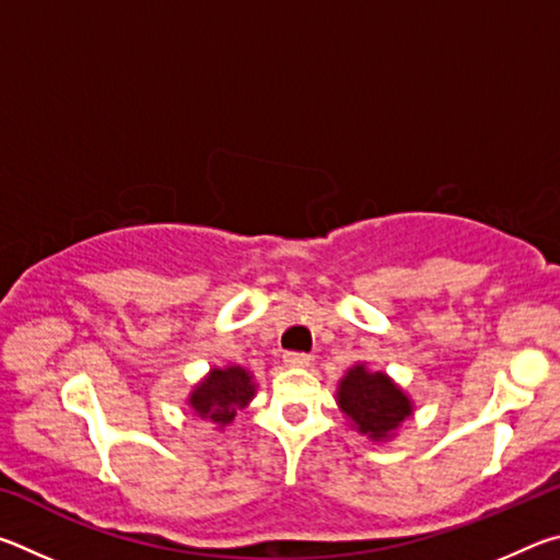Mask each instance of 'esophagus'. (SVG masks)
I'll use <instances>...</instances> for the list:
<instances>
[{
	"label": "esophagus",
	"instance_id": "esophagus-1",
	"mask_svg": "<svg viewBox=\"0 0 560 560\" xmlns=\"http://www.w3.org/2000/svg\"><path fill=\"white\" fill-rule=\"evenodd\" d=\"M283 363L289 368H306L311 363V355L299 353V350H289V353H283Z\"/></svg>",
	"mask_w": 560,
	"mask_h": 560
}]
</instances>
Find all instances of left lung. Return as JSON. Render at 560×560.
Here are the masks:
<instances>
[{
	"label": "left lung",
	"mask_w": 560,
	"mask_h": 560,
	"mask_svg": "<svg viewBox=\"0 0 560 560\" xmlns=\"http://www.w3.org/2000/svg\"><path fill=\"white\" fill-rule=\"evenodd\" d=\"M338 405L363 434L373 440L387 438L405 417H410L412 405L400 387L383 373H368L363 365L350 368L340 381Z\"/></svg>",
	"instance_id": "obj_1"
}]
</instances>
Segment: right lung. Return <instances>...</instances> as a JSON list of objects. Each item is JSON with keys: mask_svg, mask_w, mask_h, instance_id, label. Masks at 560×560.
<instances>
[{"mask_svg": "<svg viewBox=\"0 0 560 560\" xmlns=\"http://www.w3.org/2000/svg\"><path fill=\"white\" fill-rule=\"evenodd\" d=\"M254 397V383L252 375L240 365L224 368V371H212L205 383L195 387L189 395V405L195 412L207 417L210 422H217L220 428L234 420L236 410L249 402Z\"/></svg>", "mask_w": 560, "mask_h": 560, "instance_id": "right-lung-1", "label": "right lung"}]
</instances>
